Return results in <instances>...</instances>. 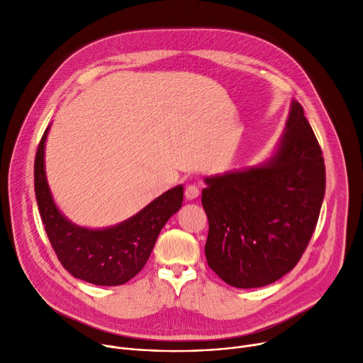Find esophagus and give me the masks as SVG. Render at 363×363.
Listing matches in <instances>:
<instances>
[{
    "label": "esophagus",
    "mask_w": 363,
    "mask_h": 363,
    "mask_svg": "<svg viewBox=\"0 0 363 363\" xmlns=\"http://www.w3.org/2000/svg\"><path fill=\"white\" fill-rule=\"evenodd\" d=\"M200 196V189L196 185H188L185 188V199L186 200H196Z\"/></svg>",
    "instance_id": "34e87169"
}]
</instances>
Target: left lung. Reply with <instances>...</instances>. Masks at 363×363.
Masks as SVG:
<instances>
[{
    "mask_svg": "<svg viewBox=\"0 0 363 363\" xmlns=\"http://www.w3.org/2000/svg\"><path fill=\"white\" fill-rule=\"evenodd\" d=\"M207 263L226 284L257 289L289 274L315 231L325 196L318 140L291 100L282 137L256 166L204 178Z\"/></svg>",
    "mask_w": 363,
    "mask_h": 363,
    "instance_id": "obj_1",
    "label": "left lung"
}]
</instances>
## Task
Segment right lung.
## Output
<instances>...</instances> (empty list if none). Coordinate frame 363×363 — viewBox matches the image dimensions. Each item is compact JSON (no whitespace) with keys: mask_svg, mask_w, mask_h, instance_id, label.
Returning <instances> with one entry per match:
<instances>
[{"mask_svg":"<svg viewBox=\"0 0 363 363\" xmlns=\"http://www.w3.org/2000/svg\"><path fill=\"white\" fill-rule=\"evenodd\" d=\"M45 129L35 157V196L52 249L63 268L74 278L94 285H122L147 263L164 223L184 200L177 185L123 222L107 228L73 223L57 207L45 172Z\"/></svg>","mask_w":363,"mask_h":363,"instance_id":"right-lung-1","label":"right lung"}]
</instances>
